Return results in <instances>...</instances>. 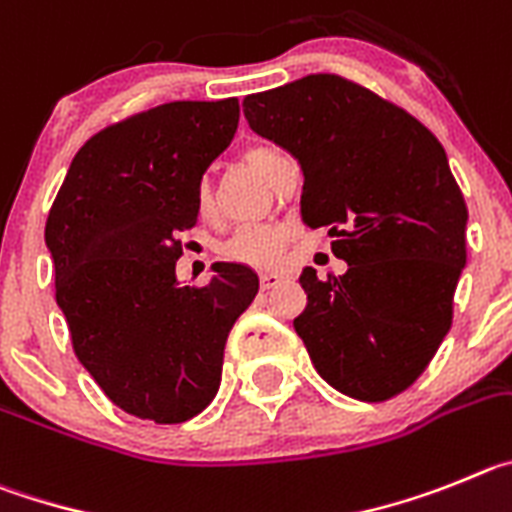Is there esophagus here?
<instances>
[{
	"instance_id": "34e87169",
	"label": "esophagus",
	"mask_w": 512,
	"mask_h": 512,
	"mask_svg": "<svg viewBox=\"0 0 512 512\" xmlns=\"http://www.w3.org/2000/svg\"><path fill=\"white\" fill-rule=\"evenodd\" d=\"M275 285H280V275H275V273H262L260 275V288L262 290H270V288H275Z\"/></svg>"
}]
</instances>
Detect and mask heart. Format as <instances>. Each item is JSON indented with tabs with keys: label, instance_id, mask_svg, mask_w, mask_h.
Segmentation results:
<instances>
[{
	"label": "heart",
	"instance_id": "obj_1",
	"mask_svg": "<svg viewBox=\"0 0 512 512\" xmlns=\"http://www.w3.org/2000/svg\"><path fill=\"white\" fill-rule=\"evenodd\" d=\"M280 155L270 147H255L247 153V163L260 173L262 178L270 176L275 160ZM196 201H199L201 214H209L211 204H214V193H211L209 183H201L196 191ZM288 242V232L278 224H245L239 227L232 237L224 242L222 252L227 260L242 262L250 267H275L283 257V247Z\"/></svg>",
	"mask_w": 512,
	"mask_h": 512
}]
</instances>
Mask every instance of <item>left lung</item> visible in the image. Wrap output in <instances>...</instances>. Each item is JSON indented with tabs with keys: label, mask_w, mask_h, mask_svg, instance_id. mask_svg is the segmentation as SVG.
Segmentation results:
<instances>
[{
	"label": "left lung",
	"mask_w": 512,
	"mask_h": 512,
	"mask_svg": "<svg viewBox=\"0 0 512 512\" xmlns=\"http://www.w3.org/2000/svg\"><path fill=\"white\" fill-rule=\"evenodd\" d=\"M252 132L303 170L301 219L329 227L347 273L303 267L293 321L313 367L349 398L388 400L418 380L451 326L467 265V204L444 147L390 101L313 73L242 101Z\"/></svg>",
	"instance_id": "obj_1"
}]
</instances>
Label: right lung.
<instances>
[{
    "label": "right lung",
    "instance_id": "1",
    "mask_svg": "<svg viewBox=\"0 0 512 512\" xmlns=\"http://www.w3.org/2000/svg\"><path fill=\"white\" fill-rule=\"evenodd\" d=\"M237 122L239 101L222 99L170 101L112 124L78 150L48 214L73 352L130 416H199L222 382L229 329L260 288L237 262H214L201 288L176 278L201 178Z\"/></svg>",
    "mask_w": 512,
    "mask_h": 512
}]
</instances>
